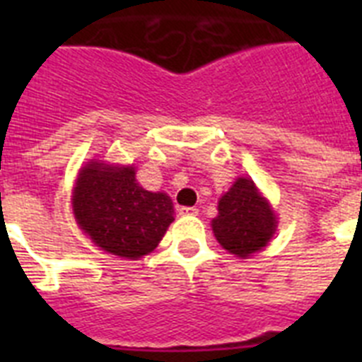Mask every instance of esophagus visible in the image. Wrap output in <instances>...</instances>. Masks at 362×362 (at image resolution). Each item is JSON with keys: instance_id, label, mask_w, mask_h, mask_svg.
I'll use <instances>...</instances> for the list:
<instances>
[{"instance_id": "obj_1", "label": "esophagus", "mask_w": 362, "mask_h": 362, "mask_svg": "<svg viewBox=\"0 0 362 362\" xmlns=\"http://www.w3.org/2000/svg\"><path fill=\"white\" fill-rule=\"evenodd\" d=\"M177 212H179V216H197V214H199V210L194 209V206H179Z\"/></svg>"}]
</instances>
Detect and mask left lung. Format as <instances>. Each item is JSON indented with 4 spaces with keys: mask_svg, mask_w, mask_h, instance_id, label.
Here are the masks:
<instances>
[{
    "mask_svg": "<svg viewBox=\"0 0 362 362\" xmlns=\"http://www.w3.org/2000/svg\"><path fill=\"white\" fill-rule=\"evenodd\" d=\"M212 228L221 246L238 257L261 250L276 232V216L252 179L239 177L221 197Z\"/></svg>",
    "mask_w": 362,
    "mask_h": 362,
    "instance_id": "1",
    "label": "left lung"
}]
</instances>
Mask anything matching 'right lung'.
Masks as SVG:
<instances>
[{"mask_svg":"<svg viewBox=\"0 0 362 362\" xmlns=\"http://www.w3.org/2000/svg\"><path fill=\"white\" fill-rule=\"evenodd\" d=\"M72 204L78 225L92 241L127 259L150 254L174 221L170 197L139 187L134 166H85Z\"/></svg>","mask_w":362,"mask_h":362,"instance_id":"add662e5","label":"right lung"}]
</instances>
